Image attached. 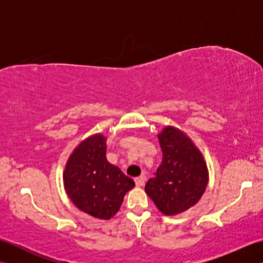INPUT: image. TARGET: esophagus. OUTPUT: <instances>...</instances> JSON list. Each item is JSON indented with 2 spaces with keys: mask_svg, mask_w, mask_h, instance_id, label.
I'll return each instance as SVG.
<instances>
[{
  "mask_svg": "<svg viewBox=\"0 0 263 263\" xmlns=\"http://www.w3.org/2000/svg\"><path fill=\"white\" fill-rule=\"evenodd\" d=\"M144 180H146V176H144V174H142L141 176H139V177H136V178H135L136 185H137L138 187L142 186L143 184H144Z\"/></svg>",
  "mask_w": 263,
  "mask_h": 263,
  "instance_id": "1",
  "label": "esophagus"
}]
</instances>
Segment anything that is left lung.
Segmentation results:
<instances>
[{"label":"left lung","instance_id":"8db88e82","mask_svg":"<svg viewBox=\"0 0 263 263\" xmlns=\"http://www.w3.org/2000/svg\"><path fill=\"white\" fill-rule=\"evenodd\" d=\"M163 161L146 184V193L165 216L186 211L202 197L209 171L202 153L185 132L172 125L158 135Z\"/></svg>","mask_w":263,"mask_h":263}]
</instances>
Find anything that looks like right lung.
Instances as JSON below:
<instances>
[{
    "label": "right lung",
    "instance_id": "right-lung-1",
    "mask_svg": "<svg viewBox=\"0 0 263 263\" xmlns=\"http://www.w3.org/2000/svg\"><path fill=\"white\" fill-rule=\"evenodd\" d=\"M106 138L95 133L82 140L66 160L63 184L78 209L95 218L108 220L120 210L132 178L106 159Z\"/></svg>",
    "mask_w": 263,
    "mask_h": 263
}]
</instances>
